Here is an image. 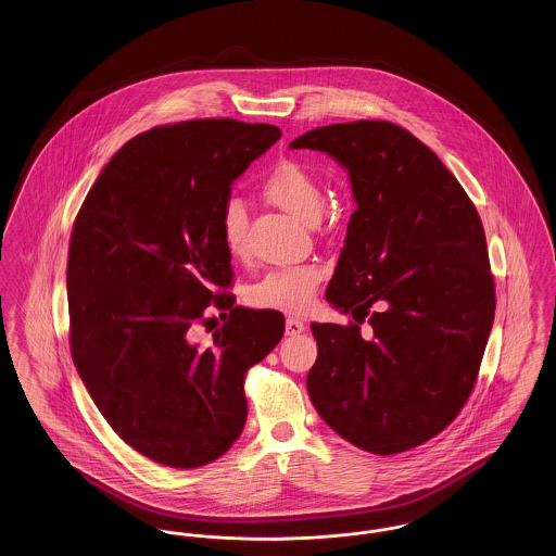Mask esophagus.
I'll use <instances>...</instances> for the list:
<instances>
[{
    "instance_id": "esophagus-1",
    "label": "esophagus",
    "mask_w": 556,
    "mask_h": 556,
    "mask_svg": "<svg viewBox=\"0 0 556 556\" xmlns=\"http://www.w3.org/2000/svg\"><path fill=\"white\" fill-rule=\"evenodd\" d=\"M306 329V325L300 318L290 317L286 320V336H300Z\"/></svg>"
}]
</instances>
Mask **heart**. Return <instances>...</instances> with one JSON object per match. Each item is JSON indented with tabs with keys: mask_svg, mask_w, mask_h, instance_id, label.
<instances>
[{
	"mask_svg": "<svg viewBox=\"0 0 556 556\" xmlns=\"http://www.w3.org/2000/svg\"><path fill=\"white\" fill-rule=\"evenodd\" d=\"M261 193L266 202L279 206L293 216L315 223L323 211V187L317 177L295 160L275 162L261 184ZM218 236L229 254L241 256L245 252L248 214L238 200H229L216 220ZM325 277L318 265H295L275 268L252 286L250 302L258 308H270L279 313L298 315L313 306L315 293Z\"/></svg>",
	"mask_w": 556,
	"mask_h": 556,
	"instance_id": "obj_1",
	"label": "heart"
}]
</instances>
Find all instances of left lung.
I'll return each mask as SVG.
<instances>
[{
	"mask_svg": "<svg viewBox=\"0 0 556 556\" xmlns=\"http://www.w3.org/2000/svg\"><path fill=\"white\" fill-rule=\"evenodd\" d=\"M293 150L338 160L356 211L327 302L368 317L313 323L318 345L306 388L318 415L372 454L421 446L444 431L476 386L496 293L473 202L424 141L388 121L327 125ZM354 320H357L354 318Z\"/></svg>",
	"mask_w": 556,
	"mask_h": 556,
	"instance_id": "8db88e82",
	"label": "left lung"
}]
</instances>
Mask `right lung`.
<instances>
[{
  "label": "right lung",
  "instance_id": "right-lung-1",
  "mask_svg": "<svg viewBox=\"0 0 556 556\" xmlns=\"http://www.w3.org/2000/svg\"><path fill=\"white\" fill-rule=\"evenodd\" d=\"M279 137L233 118L154 127L112 156L75 218V367L110 427L160 465L195 469L233 446L245 372L283 338L281 313L225 293L233 268L216 227L233 181ZM212 299L230 320L200 349L186 331Z\"/></svg>",
  "mask_w": 556,
  "mask_h": 556
}]
</instances>
